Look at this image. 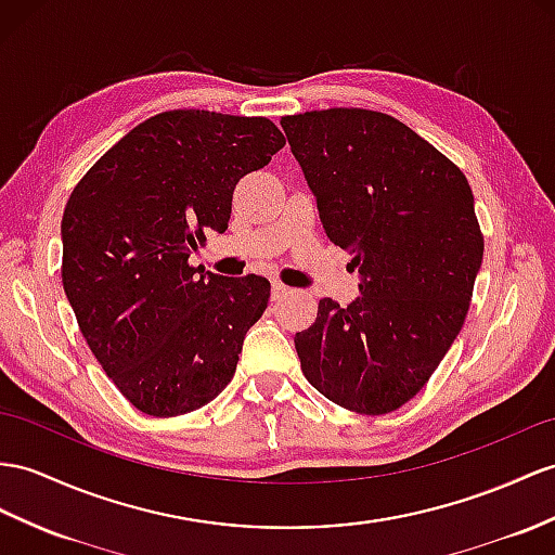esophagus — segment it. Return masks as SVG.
<instances>
[{
  "label": "esophagus",
  "mask_w": 555,
  "mask_h": 555,
  "mask_svg": "<svg viewBox=\"0 0 555 555\" xmlns=\"http://www.w3.org/2000/svg\"><path fill=\"white\" fill-rule=\"evenodd\" d=\"M289 289L285 287V285H282V282H273V287H270V299H273V301H280L282 299V296H285Z\"/></svg>",
  "instance_id": "esophagus-1"
}]
</instances>
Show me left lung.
<instances>
[{
    "mask_svg": "<svg viewBox=\"0 0 555 555\" xmlns=\"http://www.w3.org/2000/svg\"><path fill=\"white\" fill-rule=\"evenodd\" d=\"M360 296L322 299L294 346L310 386L358 414L412 400L454 344L482 263L464 171L400 119L330 107L280 119Z\"/></svg>",
    "mask_w": 555,
    "mask_h": 555,
    "instance_id": "8db88e82",
    "label": "left lung"
}]
</instances>
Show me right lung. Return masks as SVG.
Instances as JSON below:
<instances>
[{"label": "right lung", "mask_w": 555, "mask_h": 555, "mask_svg": "<svg viewBox=\"0 0 555 555\" xmlns=\"http://www.w3.org/2000/svg\"><path fill=\"white\" fill-rule=\"evenodd\" d=\"M285 145L266 117L169 111L119 139L67 199L63 289L79 332L133 408L179 416L231 384L270 282L188 263L223 233L242 176Z\"/></svg>", "instance_id": "1"}]
</instances>
